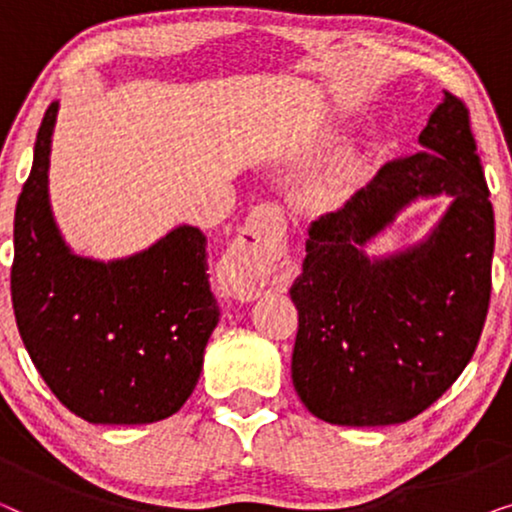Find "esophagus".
<instances>
[{
  "label": "esophagus",
  "mask_w": 512,
  "mask_h": 512,
  "mask_svg": "<svg viewBox=\"0 0 512 512\" xmlns=\"http://www.w3.org/2000/svg\"><path fill=\"white\" fill-rule=\"evenodd\" d=\"M286 221L275 205L256 207L226 261V286L237 300H256L286 254Z\"/></svg>",
  "instance_id": "esophagus-1"
}]
</instances>
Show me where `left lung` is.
Returning a JSON list of instances; mask_svg holds the SVG:
<instances>
[{
    "label": "left lung",
    "instance_id": "1",
    "mask_svg": "<svg viewBox=\"0 0 512 512\" xmlns=\"http://www.w3.org/2000/svg\"><path fill=\"white\" fill-rule=\"evenodd\" d=\"M338 212L312 221L291 377L314 417L387 426L436 403L471 361L492 293L494 209L466 104L447 93L419 135ZM453 205L424 243L387 259L362 244L417 197Z\"/></svg>",
    "mask_w": 512,
    "mask_h": 512
}]
</instances>
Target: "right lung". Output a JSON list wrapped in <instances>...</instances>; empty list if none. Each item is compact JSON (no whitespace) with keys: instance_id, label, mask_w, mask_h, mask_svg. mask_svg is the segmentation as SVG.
I'll return each mask as SVG.
<instances>
[{"instance_id":"1","label":"right lung","mask_w":512,"mask_h":512,"mask_svg":"<svg viewBox=\"0 0 512 512\" xmlns=\"http://www.w3.org/2000/svg\"><path fill=\"white\" fill-rule=\"evenodd\" d=\"M58 102L37 132L13 219L11 300L27 354L55 398L90 424H151L198 384L219 324L207 237L179 226L121 261L76 256L48 205Z\"/></svg>"}]
</instances>
